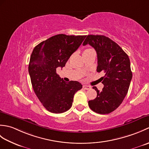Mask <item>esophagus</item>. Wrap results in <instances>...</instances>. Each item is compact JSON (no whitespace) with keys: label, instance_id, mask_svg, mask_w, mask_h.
Listing matches in <instances>:
<instances>
[{"label":"esophagus","instance_id":"obj_1","mask_svg":"<svg viewBox=\"0 0 149 149\" xmlns=\"http://www.w3.org/2000/svg\"><path fill=\"white\" fill-rule=\"evenodd\" d=\"M83 88H84V90H90V89H91V86H88V85H83Z\"/></svg>","mask_w":149,"mask_h":149}]
</instances>
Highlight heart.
Wrapping results in <instances>:
<instances>
[{
	"mask_svg": "<svg viewBox=\"0 0 149 149\" xmlns=\"http://www.w3.org/2000/svg\"><path fill=\"white\" fill-rule=\"evenodd\" d=\"M91 50V49H86V50H84V52H86V51H88V50Z\"/></svg>",
	"mask_w": 149,
	"mask_h": 149,
	"instance_id": "obj_1",
	"label": "heart"
}]
</instances>
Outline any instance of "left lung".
Segmentation results:
<instances>
[{"label": "left lung", "instance_id": "obj_1", "mask_svg": "<svg viewBox=\"0 0 149 149\" xmlns=\"http://www.w3.org/2000/svg\"><path fill=\"white\" fill-rule=\"evenodd\" d=\"M87 44L97 52V72L106 74L101 77L102 90L93 87L97 95L94 100L88 101V105L95 113L108 114L119 107L128 92L132 77L130 60L121 47L108 37L88 35L83 45Z\"/></svg>", "mask_w": 149, "mask_h": 149}]
</instances>
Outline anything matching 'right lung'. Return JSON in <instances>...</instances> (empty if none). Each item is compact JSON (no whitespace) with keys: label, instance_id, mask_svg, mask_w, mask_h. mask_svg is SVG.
<instances>
[{"label":"right lung","instance_id":"right-lung-1","mask_svg":"<svg viewBox=\"0 0 149 149\" xmlns=\"http://www.w3.org/2000/svg\"><path fill=\"white\" fill-rule=\"evenodd\" d=\"M85 38L57 34L41 42L33 50L29 64L31 84L37 97L50 112L68 111L72 106L75 93L83 86L77 81H63L57 74L56 68L65 66Z\"/></svg>","mask_w":149,"mask_h":149}]
</instances>
